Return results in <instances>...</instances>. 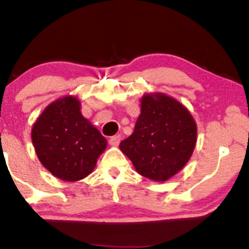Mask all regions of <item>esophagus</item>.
<instances>
[{
    "mask_svg": "<svg viewBox=\"0 0 249 249\" xmlns=\"http://www.w3.org/2000/svg\"><path fill=\"white\" fill-rule=\"evenodd\" d=\"M120 135H115V136H112L110 137V140H109V144L112 145V147H118V145H119V143H120Z\"/></svg>",
    "mask_w": 249,
    "mask_h": 249,
    "instance_id": "esophagus-1",
    "label": "esophagus"
}]
</instances>
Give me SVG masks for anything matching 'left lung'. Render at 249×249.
<instances>
[{
    "label": "left lung",
    "instance_id": "8db88e82",
    "mask_svg": "<svg viewBox=\"0 0 249 249\" xmlns=\"http://www.w3.org/2000/svg\"><path fill=\"white\" fill-rule=\"evenodd\" d=\"M134 132L119 144L136 171L155 182L177 175L192 158L197 140L189 109L164 92H145Z\"/></svg>",
    "mask_w": 249,
    "mask_h": 249
}]
</instances>
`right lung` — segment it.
I'll return each instance as SVG.
<instances>
[{
	"instance_id": "1",
	"label": "right lung",
	"mask_w": 249,
	"mask_h": 249,
	"mask_svg": "<svg viewBox=\"0 0 249 249\" xmlns=\"http://www.w3.org/2000/svg\"><path fill=\"white\" fill-rule=\"evenodd\" d=\"M31 140L41 164L66 182L88 177L107 148V140L83 117L73 95L48 105L32 125Z\"/></svg>"
}]
</instances>
